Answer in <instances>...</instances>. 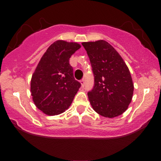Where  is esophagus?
I'll use <instances>...</instances> for the list:
<instances>
[{
    "label": "esophagus",
    "mask_w": 161,
    "mask_h": 161,
    "mask_svg": "<svg viewBox=\"0 0 161 161\" xmlns=\"http://www.w3.org/2000/svg\"><path fill=\"white\" fill-rule=\"evenodd\" d=\"M80 83H81V86H82V87H84V86H85V79H82V80L80 81Z\"/></svg>",
    "instance_id": "obj_1"
}]
</instances>
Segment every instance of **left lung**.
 Returning a JSON list of instances; mask_svg holds the SVG:
<instances>
[{
  "label": "left lung",
  "instance_id": "8db88e82",
  "mask_svg": "<svg viewBox=\"0 0 161 161\" xmlns=\"http://www.w3.org/2000/svg\"><path fill=\"white\" fill-rule=\"evenodd\" d=\"M89 57L95 85L88 93L95 112L114 118L128 108L133 95L134 86L128 66L119 53L104 40L82 42Z\"/></svg>",
  "mask_w": 161,
  "mask_h": 161
}]
</instances>
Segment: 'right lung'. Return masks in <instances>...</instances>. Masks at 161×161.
Wrapping results in <instances>:
<instances>
[{
	"label": "right lung",
	"mask_w": 161,
	"mask_h": 161,
	"mask_svg": "<svg viewBox=\"0 0 161 161\" xmlns=\"http://www.w3.org/2000/svg\"><path fill=\"white\" fill-rule=\"evenodd\" d=\"M81 45L56 41L41 58L31 79V95L36 106L49 116L69 108L81 84L73 76L69 58Z\"/></svg>",
	"instance_id": "1"
}]
</instances>
